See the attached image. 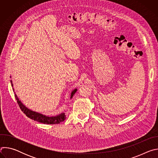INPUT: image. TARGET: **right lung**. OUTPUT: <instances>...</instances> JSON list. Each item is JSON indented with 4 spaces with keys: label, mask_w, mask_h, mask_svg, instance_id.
Segmentation results:
<instances>
[{
    "label": "right lung",
    "mask_w": 158,
    "mask_h": 158,
    "mask_svg": "<svg viewBox=\"0 0 158 158\" xmlns=\"http://www.w3.org/2000/svg\"><path fill=\"white\" fill-rule=\"evenodd\" d=\"M10 83H11L12 87H13V84H12V80H10ZM12 89L14 92V89L12 88ZM76 91H77V89H76L71 93V99L73 97V96L74 95V94L76 93ZM14 95H15V98L17 100V104H19V107L21 109V110L24 112V113L26 115V116H27L28 118H29L31 119H33L34 121H35L37 122H39L40 123H43V124H58L60 123L61 122H63L66 118L64 113H62L56 116L49 117L47 116H44L42 114H39V113H38V112L32 111V110L29 109L28 108H27L23 104L20 102V101H19L16 94H15Z\"/></svg>",
    "instance_id": "1"
}]
</instances>
